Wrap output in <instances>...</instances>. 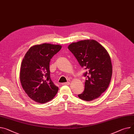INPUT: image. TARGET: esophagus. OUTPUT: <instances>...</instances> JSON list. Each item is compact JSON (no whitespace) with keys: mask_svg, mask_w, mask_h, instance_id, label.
<instances>
[{"mask_svg":"<svg viewBox=\"0 0 134 134\" xmlns=\"http://www.w3.org/2000/svg\"><path fill=\"white\" fill-rule=\"evenodd\" d=\"M70 82L69 81H68V82H66V83H62V85H69L70 84Z\"/></svg>","mask_w":134,"mask_h":134,"instance_id":"obj_1","label":"esophagus"}]
</instances>
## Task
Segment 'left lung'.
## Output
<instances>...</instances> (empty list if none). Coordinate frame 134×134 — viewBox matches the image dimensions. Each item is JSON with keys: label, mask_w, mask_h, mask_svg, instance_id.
Segmentation results:
<instances>
[{"label": "left lung", "mask_w": 134, "mask_h": 134, "mask_svg": "<svg viewBox=\"0 0 134 134\" xmlns=\"http://www.w3.org/2000/svg\"><path fill=\"white\" fill-rule=\"evenodd\" d=\"M68 49L86 70L84 74L86 77L85 89L78 97L87 101L97 99L108 88L112 76V65L107 51L93 40L72 43Z\"/></svg>", "instance_id": "8db88e82"}]
</instances>
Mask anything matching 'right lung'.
Here are the masks:
<instances>
[{
    "mask_svg": "<svg viewBox=\"0 0 134 134\" xmlns=\"http://www.w3.org/2000/svg\"><path fill=\"white\" fill-rule=\"evenodd\" d=\"M60 45L49 43L30 47L23 59L20 80L28 96L35 102L44 104L52 100L58 87L51 80L50 59L61 49Z\"/></svg>",
    "mask_w": 134,
    "mask_h": 134,
    "instance_id": "1",
    "label": "right lung"
}]
</instances>
